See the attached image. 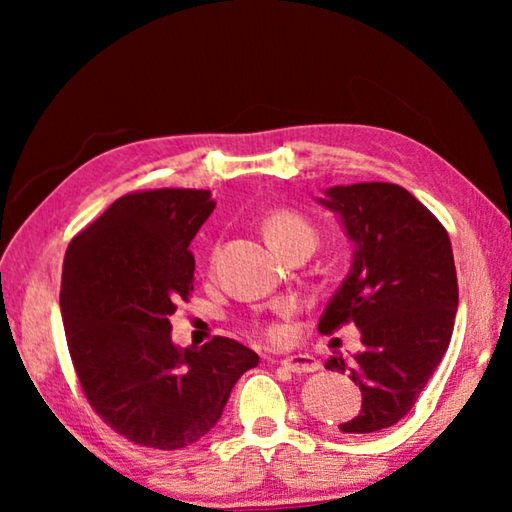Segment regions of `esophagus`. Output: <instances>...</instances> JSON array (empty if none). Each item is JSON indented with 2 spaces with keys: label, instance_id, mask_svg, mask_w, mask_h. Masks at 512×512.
<instances>
[{
  "label": "esophagus",
  "instance_id": "1",
  "mask_svg": "<svg viewBox=\"0 0 512 512\" xmlns=\"http://www.w3.org/2000/svg\"><path fill=\"white\" fill-rule=\"evenodd\" d=\"M282 366L296 372V375H300V372H316L320 368L318 359L311 357V354H305V352H298V354H291V357L282 359Z\"/></svg>",
  "mask_w": 512,
  "mask_h": 512
}]
</instances>
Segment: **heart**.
<instances>
[{
  "instance_id": "b5f03b06",
  "label": "heart",
  "mask_w": 512,
  "mask_h": 512,
  "mask_svg": "<svg viewBox=\"0 0 512 512\" xmlns=\"http://www.w3.org/2000/svg\"><path fill=\"white\" fill-rule=\"evenodd\" d=\"M264 232L277 253H287L293 246H316V228L311 225L307 216L296 210H275L266 216ZM268 334L273 339H282L284 329L280 325L268 327Z\"/></svg>"
}]
</instances>
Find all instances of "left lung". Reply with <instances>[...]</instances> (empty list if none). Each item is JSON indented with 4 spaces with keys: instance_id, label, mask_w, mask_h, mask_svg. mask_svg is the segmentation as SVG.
Wrapping results in <instances>:
<instances>
[{
    "instance_id": "1",
    "label": "left lung",
    "mask_w": 512,
    "mask_h": 512,
    "mask_svg": "<svg viewBox=\"0 0 512 512\" xmlns=\"http://www.w3.org/2000/svg\"><path fill=\"white\" fill-rule=\"evenodd\" d=\"M320 205L339 214L354 244L352 266L320 316L318 332L354 323L361 350L325 368L348 375L361 411L343 433L393 427L418 402L454 332L458 282L452 241L418 198L393 183L325 189Z\"/></svg>"
}]
</instances>
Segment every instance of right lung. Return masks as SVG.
Returning a JSON list of instances; mask_svg holds the SVG:
<instances>
[{
	"instance_id": "add662e5",
	"label": "right lung",
	"mask_w": 512,
	"mask_h": 512,
	"mask_svg": "<svg viewBox=\"0 0 512 512\" xmlns=\"http://www.w3.org/2000/svg\"><path fill=\"white\" fill-rule=\"evenodd\" d=\"M205 189L117 198L69 244L60 284L67 348L92 409L135 445L201 440L257 354L225 336L171 341L169 316L194 291L189 244L214 210Z\"/></svg>"
}]
</instances>
